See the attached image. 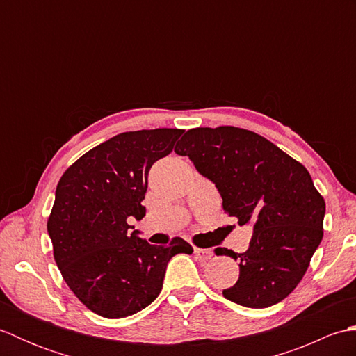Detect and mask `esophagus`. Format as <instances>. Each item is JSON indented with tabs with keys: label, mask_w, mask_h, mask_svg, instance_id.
Listing matches in <instances>:
<instances>
[{
	"label": "esophagus",
	"mask_w": 356,
	"mask_h": 356,
	"mask_svg": "<svg viewBox=\"0 0 356 356\" xmlns=\"http://www.w3.org/2000/svg\"><path fill=\"white\" fill-rule=\"evenodd\" d=\"M194 255L195 259L200 260V261H208L213 259L214 252L211 251V249H200V248H194Z\"/></svg>",
	"instance_id": "obj_1"
}]
</instances>
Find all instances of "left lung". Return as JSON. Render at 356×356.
I'll return each instance as SVG.
<instances>
[{"label":"left lung","instance_id":"8db88e82","mask_svg":"<svg viewBox=\"0 0 356 356\" xmlns=\"http://www.w3.org/2000/svg\"><path fill=\"white\" fill-rule=\"evenodd\" d=\"M174 151L190 157L216 185L225 213L238 225H254L245 252L216 249L240 268L237 283L223 289V297L254 309L284 300L323 238L326 203L311 174L263 136L237 127L193 128Z\"/></svg>","mask_w":356,"mask_h":356}]
</instances>
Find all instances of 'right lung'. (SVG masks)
<instances>
[{"label":"right lung","instance_id":"obj_1","mask_svg":"<svg viewBox=\"0 0 356 356\" xmlns=\"http://www.w3.org/2000/svg\"><path fill=\"white\" fill-rule=\"evenodd\" d=\"M182 133H120L81 156L56 186L47 220L53 257L81 303L105 318H124L153 303L171 257L193 254L180 237L170 246L149 245L127 222L145 216L149 168Z\"/></svg>","mask_w":356,"mask_h":356}]
</instances>
